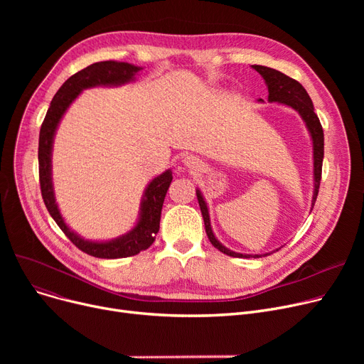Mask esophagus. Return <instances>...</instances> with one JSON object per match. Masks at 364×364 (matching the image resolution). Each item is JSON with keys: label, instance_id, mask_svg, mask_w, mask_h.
Here are the masks:
<instances>
[{"label": "esophagus", "instance_id": "esophagus-1", "mask_svg": "<svg viewBox=\"0 0 364 364\" xmlns=\"http://www.w3.org/2000/svg\"><path fill=\"white\" fill-rule=\"evenodd\" d=\"M183 164L190 168V169H198L199 168V159L196 156H192V155H187L183 158Z\"/></svg>", "mask_w": 364, "mask_h": 364}]
</instances>
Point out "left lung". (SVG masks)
I'll return each instance as SVG.
<instances>
[{"label": "left lung", "mask_w": 364, "mask_h": 364, "mask_svg": "<svg viewBox=\"0 0 364 364\" xmlns=\"http://www.w3.org/2000/svg\"><path fill=\"white\" fill-rule=\"evenodd\" d=\"M252 69H255L261 76L267 85V90H269V103H279L284 105L295 112L299 113L301 119L304 121L305 127H307V131L310 134V139L313 143V199H311V209L316 203L317 195H318V186L321 180V165H323V153H324V136H323V128L321 124L317 118V114L314 113V106L310 99L309 92L305 91V88L295 80L289 78L288 75H284L276 69L267 68V66H259V65H252ZM258 102H262L261 99ZM196 196L199 200L200 206V213L203 217L205 223V230L208 235L209 242H211L218 251L228 257H236V258H259V257H267L276 251H279L280 247H276L272 252H265V254H240L235 252L232 250L225 247L214 235V230L211 227V217H209V208L208 203L200 192V188H196Z\"/></svg>", "instance_id": "obj_1"}]
</instances>
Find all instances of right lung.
I'll use <instances>...</instances> for the list:
<instances>
[{"mask_svg":"<svg viewBox=\"0 0 364 364\" xmlns=\"http://www.w3.org/2000/svg\"><path fill=\"white\" fill-rule=\"evenodd\" d=\"M141 69L143 68L140 66L125 62L106 60L92 63L85 69L76 72L54 94L40 131L38 162H40V184L44 203L53 220L62 228V232L70 239V242L76 247H80L82 252L95 258L114 259L132 257L137 255L140 251L147 250L155 242L159 232L164 199L172 181V171L165 169L162 174L149 181L141 196L137 221L129 232L109 240L85 239L72 230L69 224L65 221L59 205L55 202L51 159L54 137L66 110L78 99V95L84 90L94 87H121L134 82Z\"/></svg>","mask_w":364,"mask_h":364,"instance_id":"1","label":"right lung"}]
</instances>
